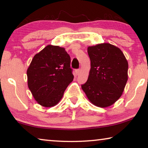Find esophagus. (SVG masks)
Masks as SVG:
<instances>
[{
    "label": "esophagus",
    "instance_id": "1",
    "mask_svg": "<svg viewBox=\"0 0 148 148\" xmlns=\"http://www.w3.org/2000/svg\"><path fill=\"white\" fill-rule=\"evenodd\" d=\"M75 72H76V75H78L80 72V69H76V71H75Z\"/></svg>",
    "mask_w": 148,
    "mask_h": 148
}]
</instances>
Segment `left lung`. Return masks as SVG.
I'll use <instances>...</instances> for the list:
<instances>
[{"label":"left lung","instance_id":"left-lung-1","mask_svg":"<svg viewBox=\"0 0 148 148\" xmlns=\"http://www.w3.org/2000/svg\"><path fill=\"white\" fill-rule=\"evenodd\" d=\"M91 69L82 89L95 106L114 104L124 91L128 79V62L119 47L109 43L87 47Z\"/></svg>","mask_w":148,"mask_h":148}]
</instances>
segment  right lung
I'll return each instance as SVG.
<instances>
[{"mask_svg": "<svg viewBox=\"0 0 148 148\" xmlns=\"http://www.w3.org/2000/svg\"><path fill=\"white\" fill-rule=\"evenodd\" d=\"M27 75L36 101L44 107L56 106L73 81L71 57L64 47L48 45L34 56Z\"/></svg>", "mask_w": 148, "mask_h": 148, "instance_id": "add662e5", "label": "right lung"}]
</instances>
